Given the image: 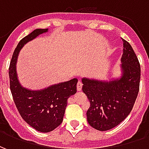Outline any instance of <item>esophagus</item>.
Returning <instances> with one entry per match:
<instances>
[{
    "mask_svg": "<svg viewBox=\"0 0 149 149\" xmlns=\"http://www.w3.org/2000/svg\"><path fill=\"white\" fill-rule=\"evenodd\" d=\"M82 83H81V81H79L77 83V91H81V89H82Z\"/></svg>",
    "mask_w": 149,
    "mask_h": 149,
    "instance_id": "obj_1",
    "label": "esophagus"
}]
</instances>
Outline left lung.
Segmentation results:
<instances>
[{"label": "left lung", "mask_w": 149, "mask_h": 149, "mask_svg": "<svg viewBox=\"0 0 149 149\" xmlns=\"http://www.w3.org/2000/svg\"><path fill=\"white\" fill-rule=\"evenodd\" d=\"M121 77L109 81L82 78V90L90 102L88 124L97 130L107 131L121 123L131 112L137 97L141 66L130 44L123 39Z\"/></svg>", "instance_id": "obj_1"}]
</instances>
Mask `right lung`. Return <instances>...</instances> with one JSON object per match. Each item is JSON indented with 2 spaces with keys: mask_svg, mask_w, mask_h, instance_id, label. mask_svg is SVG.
Instances as JSON below:
<instances>
[{
  "mask_svg": "<svg viewBox=\"0 0 149 149\" xmlns=\"http://www.w3.org/2000/svg\"><path fill=\"white\" fill-rule=\"evenodd\" d=\"M48 29H37L18 43L13 54L8 75L13 98L21 117L27 124L41 132H49L57 128L63 121L68 97L77 93L78 80L53 84L41 90H30L22 87L18 81L16 63L21 48Z\"/></svg>",
  "mask_w": 149,
  "mask_h": 149,
  "instance_id": "obj_1",
  "label": "right lung"
}]
</instances>
